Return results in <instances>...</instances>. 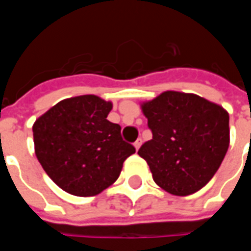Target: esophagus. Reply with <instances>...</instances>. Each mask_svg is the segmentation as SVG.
<instances>
[{"instance_id":"34e87169","label":"esophagus","mask_w":251,"mask_h":251,"mask_svg":"<svg viewBox=\"0 0 251 251\" xmlns=\"http://www.w3.org/2000/svg\"><path fill=\"white\" fill-rule=\"evenodd\" d=\"M141 144H142V140L141 138H138L136 142H134V148H136V151H138L140 149V147H141Z\"/></svg>"}]
</instances>
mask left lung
<instances>
[{"instance_id": "1", "label": "left lung", "mask_w": 251, "mask_h": 251, "mask_svg": "<svg viewBox=\"0 0 251 251\" xmlns=\"http://www.w3.org/2000/svg\"><path fill=\"white\" fill-rule=\"evenodd\" d=\"M141 107L153 137L138 154L154 183L177 196L203 188L228 149V113L199 95L177 91H165Z\"/></svg>"}]
</instances>
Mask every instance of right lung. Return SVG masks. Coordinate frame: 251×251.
<instances>
[{"mask_svg":"<svg viewBox=\"0 0 251 251\" xmlns=\"http://www.w3.org/2000/svg\"><path fill=\"white\" fill-rule=\"evenodd\" d=\"M111 107L97 95H80L60 100L33 124L36 157L68 194H100L136 152L122 140L121 126L106 120Z\"/></svg>","mask_w":251,"mask_h":251,"instance_id":"obj_1","label":"right lung"}]
</instances>
